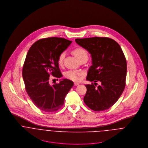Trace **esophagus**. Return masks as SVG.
Returning a JSON list of instances; mask_svg holds the SVG:
<instances>
[{
	"instance_id": "esophagus-1",
	"label": "esophagus",
	"mask_w": 148,
	"mask_h": 148,
	"mask_svg": "<svg viewBox=\"0 0 148 148\" xmlns=\"http://www.w3.org/2000/svg\"><path fill=\"white\" fill-rule=\"evenodd\" d=\"M79 84H80V83H77V82H75V83H74V85H75V86L79 85Z\"/></svg>"
}]
</instances>
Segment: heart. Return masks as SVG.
Segmentation results:
<instances>
[{
    "label": "heart",
    "instance_id": "obj_1",
    "mask_svg": "<svg viewBox=\"0 0 148 148\" xmlns=\"http://www.w3.org/2000/svg\"><path fill=\"white\" fill-rule=\"evenodd\" d=\"M73 54L79 59V60L83 59L84 58H88V53L87 52L81 47H78L75 48L72 51ZM65 57V52H62L60 53L58 58V63L59 65H62L63 63V60ZM84 73L81 71L76 70H69L65 72V76L68 79H70L73 81H79L82 76H83Z\"/></svg>",
    "mask_w": 148,
    "mask_h": 148
}]
</instances>
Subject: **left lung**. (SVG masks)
Returning a JSON list of instances; mask_svg holds the SVG:
<instances>
[{"label":"left lung","mask_w":148,"mask_h":148,"mask_svg":"<svg viewBox=\"0 0 148 148\" xmlns=\"http://www.w3.org/2000/svg\"><path fill=\"white\" fill-rule=\"evenodd\" d=\"M75 42L91 55L92 65L86 80L93 82L85 85V104L94 111L109 109L123 93L127 76V61L120 45L106 37L76 39ZM101 84L97 87V82Z\"/></svg>","instance_id":"8db88e82"}]
</instances>
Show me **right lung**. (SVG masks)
<instances>
[{"instance_id": "right-lung-1", "label": "right lung", "mask_w": 148, "mask_h": 148, "mask_svg": "<svg viewBox=\"0 0 148 148\" xmlns=\"http://www.w3.org/2000/svg\"><path fill=\"white\" fill-rule=\"evenodd\" d=\"M71 41L62 38H48L38 40L29 48L23 67L25 90L34 104L41 110L52 112L62 107L73 82L64 79L50 85L49 76L60 78L58 58Z\"/></svg>"}]
</instances>
